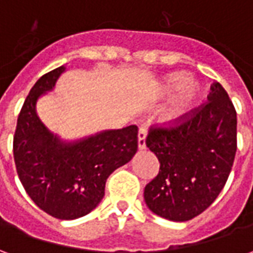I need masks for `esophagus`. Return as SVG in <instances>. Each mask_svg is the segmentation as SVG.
<instances>
[{
  "label": "esophagus",
  "mask_w": 253,
  "mask_h": 253,
  "mask_svg": "<svg viewBox=\"0 0 253 253\" xmlns=\"http://www.w3.org/2000/svg\"><path fill=\"white\" fill-rule=\"evenodd\" d=\"M146 134H148V130H146V127H139V131H138V148L145 149L146 148Z\"/></svg>",
  "instance_id": "1"
}]
</instances>
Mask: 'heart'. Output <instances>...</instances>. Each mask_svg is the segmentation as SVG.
I'll return each mask as SVG.
<instances>
[{
    "instance_id": "b5f03b06",
    "label": "heart",
    "mask_w": 253,
    "mask_h": 253,
    "mask_svg": "<svg viewBox=\"0 0 253 253\" xmlns=\"http://www.w3.org/2000/svg\"><path fill=\"white\" fill-rule=\"evenodd\" d=\"M190 74L184 72H177L170 74L169 77L165 81L164 89L168 93H173V92H180L173 108L168 115V119H177L184 116L187 112H190L196 104H198V99H199V90L194 85H188L190 84Z\"/></svg>"
}]
</instances>
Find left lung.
Segmentation results:
<instances>
[{
  "instance_id": "8db88e82",
  "label": "left lung",
  "mask_w": 253,
  "mask_h": 253,
  "mask_svg": "<svg viewBox=\"0 0 253 253\" xmlns=\"http://www.w3.org/2000/svg\"><path fill=\"white\" fill-rule=\"evenodd\" d=\"M146 146L160 161L143 192L149 209L177 222L199 215L226 184L237 150V114L228 92L215 81L207 101L150 126Z\"/></svg>"
}]
</instances>
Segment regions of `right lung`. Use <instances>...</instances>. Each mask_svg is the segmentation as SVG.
Instances as JSON below:
<instances>
[{
  "label": "right lung",
  "mask_w": 253,
  "mask_h": 253,
  "mask_svg": "<svg viewBox=\"0 0 253 253\" xmlns=\"http://www.w3.org/2000/svg\"><path fill=\"white\" fill-rule=\"evenodd\" d=\"M63 70L46 73L30 90L17 118L13 157L20 181L36 206L58 219H76L99 205L108 176L132 159L138 127L100 132L73 145L59 142L39 121L35 105Z\"/></svg>",
  "instance_id": "right-lung-1"
}]
</instances>
